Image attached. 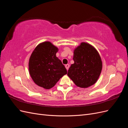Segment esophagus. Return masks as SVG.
Here are the masks:
<instances>
[{
	"instance_id": "34e87169",
	"label": "esophagus",
	"mask_w": 128,
	"mask_h": 128,
	"mask_svg": "<svg viewBox=\"0 0 128 128\" xmlns=\"http://www.w3.org/2000/svg\"><path fill=\"white\" fill-rule=\"evenodd\" d=\"M65 67H66V68L67 70H68V69H69V64H66V65H65Z\"/></svg>"
}]
</instances>
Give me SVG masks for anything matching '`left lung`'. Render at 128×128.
<instances>
[{"instance_id": "left-lung-1", "label": "left lung", "mask_w": 128, "mask_h": 128, "mask_svg": "<svg viewBox=\"0 0 128 128\" xmlns=\"http://www.w3.org/2000/svg\"><path fill=\"white\" fill-rule=\"evenodd\" d=\"M74 64L69 68L67 75L76 86L86 88L96 83L101 74L102 64L96 50L82 42L74 51Z\"/></svg>"}]
</instances>
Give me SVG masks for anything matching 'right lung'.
Segmentation results:
<instances>
[{
  "label": "right lung",
  "instance_id": "1",
  "mask_svg": "<svg viewBox=\"0 0 128 128\" xmlns=\"http://www.w3.org/2000/svg\"><path fill=\"white\" fill-rule=\"evenodd\" d=\"M58 48L50 42L38 44L29 61L30 75L34 83L45 89L53 87L67 71L56 56Z\"/></svg>",
  "mask_w": 128,
  "mask_h": 128
}]
</instances>
